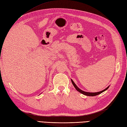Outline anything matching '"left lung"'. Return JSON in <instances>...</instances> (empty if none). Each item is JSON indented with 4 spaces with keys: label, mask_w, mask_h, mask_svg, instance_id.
<instances>
[{
    "label": "left lung",
    "mask_w": 127,
    "mask_h": 127,
    "mask_svg": "<svg viewBox=\"0 0 127 127\" xmlns=\"http://www.w3.org/2000/svg\"><path fill=\"white\" fill-rule=\"evenodd\" d=\"M71 82H72L73 85L74 87V88L76 89L77 91H78L79 92H80V93L83 94V95H87V96H95V95H100V94L102 93L103 92L105 91L108 89L109 88V86H108L105 90H103L101 91H100V92H95V93H93V92H87L83 91H82V90H80V89H79L78 87H77V86L76 85V84L74 83V82L72 79H71Z\"/></svg>",
    "instance_id": "1"
}]
</instances>
